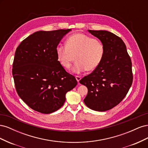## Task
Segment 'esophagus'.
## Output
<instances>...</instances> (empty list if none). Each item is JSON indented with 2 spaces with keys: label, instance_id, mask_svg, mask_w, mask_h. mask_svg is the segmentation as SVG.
<instances>
[{
  "label": "esophagus",
  "instance_id": "34e87169",
  "mask_svg": "<svg viewBox=\"0 0 148 148\" xmlns=\"http://www.w3.org/2000/svg\"><path fill=\"white\" fill-rule=\"evenodd\" d=\"M75 78H76V79L77 80L78 83H79V82L80 81V79H82V77H79V76H76Z\"/></svg>",
  "mask_w": 148,
  "mask_h": 148
}]
</instances>
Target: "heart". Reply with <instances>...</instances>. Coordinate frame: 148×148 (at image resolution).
Segmentation results:
<instances>
[{
  "mask_svg": "<svg viewBox=\"0 0 148 148\" xmlns=\"http://www.w3.org/2000/svg\"><path fill=\"white\" fill-rule=\"evenodd\" d=\"M57 59L65 69L71 66L73 55L76 63L71 71L80 73L86 71H93L99 65L104 54L102 44L92 37L82 33H75L66 40V45L59 44L56 48Z\"/></svg>",
  "mask_w": 148,
  "mask_h": 148,
  "instance_id": "1",
  "label": "heart"
}]
</instances>
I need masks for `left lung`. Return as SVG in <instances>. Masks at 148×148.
I'll list each match as a JSON object with an SVG mask.
<instances>
[{
  "instance_id": "left-lung-1",
  "label": "left lung",
  "mask_w": 148,
  "mask_h": 148,
  "mask_svg": "<svg viewBox=\"0 0 148 148\" xmlns=\"http://www.w3.org/2000/svg\"><path fill=\"white\" fill-rule=\"evenodd\" d=\"M101 41L104 54L99 65L79 83L88 88L84 102L89 109L103 112L118 105L133 82L132 62L122 39L106 30H88Z\"/></svg>"
}]
</instances>
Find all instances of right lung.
I'll return each mask as SVG.
<instances>
[{
  "mask_svg": "<svg viewBox=\"0 0 148 148\" xmlns=\"http://www.w3.org/2000/svg\"><path fill=\"white\" fill-rule=\"evenodd\" d=\"M71 29L39 31L16 49L12 74L18 95L30 108L42 114L64 105L66 93L77 84L58 62L56 48Z\"/></svg>",
  "mask_w": 148,
  "mask_h": 148,
  "instance_id": "right-lung-1",
  "label": "right lung"
}]
</instances>
